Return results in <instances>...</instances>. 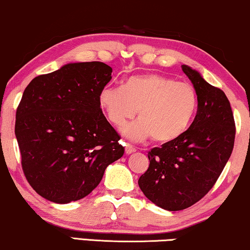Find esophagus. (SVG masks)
I'll return each instance as SVG.
<instances>
[{"instance_id": "esophagus-1", "label": "esophagus", "mask_w": 250, "mask_h": 250, "mask_svg": "<svg viewBox=\"0 0 250 250\" xmlns=\"http://www.w3.org/2000/svg\"><path fill=\"white\" fill-rule=\"evenodd\" d=\"M135 151H136V149L134 148V146H131V145H128V143H126V145H125V152L127 153V155H129V153L135 152Z\"/></svg>"}]
</instances>
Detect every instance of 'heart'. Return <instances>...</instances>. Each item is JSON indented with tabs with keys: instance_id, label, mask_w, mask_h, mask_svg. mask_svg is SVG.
Masks as SVG:
<instances>
[{
	"instance_id": "b5f03b06",
	"label": "heart",
	"mask_w": 250,
	"mask_h": 250,
	"mask_svg": "<svg viewBox=\"0 0 250 250\" xmlns=\"http://www.w3.org/2000/svg\"><path fill=\"white\" fill-rule=\"evenodd\" d=\"M99 104L110 124L122 127L126 138L134 141L153 138L158 143H172L190 127L198 109L196 88L186 82L160 74L132 76L122 87H105Z\"/></svg>"
}]
</instances>
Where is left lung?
Returning <instances> with one entry per match:
<instances>
[{"instance_id": "8db88e82", "label": "left lung", "mask_w": 250, "mask_h": 250, "mask_svg": "<svg viewBox=\"0 0 250 250\" xmlns=\"http://www.w3.org/2000/svg\"><path fill=\"white\" fill-rule=\"evenodd\" d=\"M198 94V110L188 131L148 153L150 165L139 187L150 201L175 211L192 206L209 191L230 158L235 125L227 95L183 64Z\"/></svg>"}]
</instances>
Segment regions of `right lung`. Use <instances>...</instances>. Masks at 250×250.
<instances>
[{
    "instance_id": "1",
    "label": "right lung",
    "mask_w": 250,
    "mask_h": 250,
    "mask_svg": "<svg viewBox=\"0 0 250 250\" xmlns=\"http://www.w3.org/2000/svg\"><path fill=\"white\" fill-rule=\"evenodd\" d=\"M111 73L99 61L67 63L35 77L23 91L15 127L22 170L52 203L86 197L108 165L124 155L121 136L99 104Z\"/></svg>"
}]
</instances>
